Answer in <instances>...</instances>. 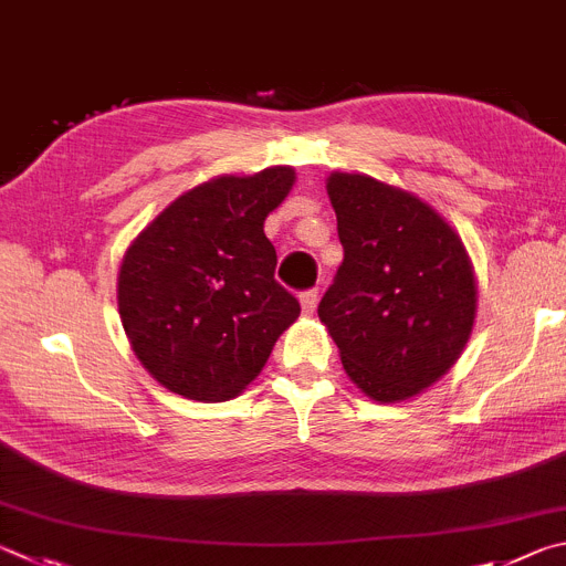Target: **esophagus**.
<instances>
[{
	"mask_svg": "<svg viewBox=\"0 0 566 566\" xmlns=\"http://www.w3.org/2000/svg\"><path fill=\"white\" fill-rule=\"evenodd\" d=\"M300 302H302V312H304V314H314L316 302H318V292H316V290L302 292V294H300Z\"/></svg>",
	"mask_w": 566,
	"mask_h": 566,
	"instance_id": "esophagus-1",
	"label": "esophagus"
}]
</instances>
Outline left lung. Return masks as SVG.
<instances>
[{"mask_svg":"<svg viewBox=\"0 0 566 566\" xmlns=\"http://www.w3.org/2000/svg\"><path fill=\"white\" fill-rule=\"evenodd\" d=\"M344 262L318 302L352 381L394 403L458 361L478 286L455 230L416 195L358 172L326 180Z\"/></svg>","mask_w":566,"mask_h":566,"instance_id":"8db88e82","label":"left lung"}]
</instances>
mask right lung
<instances>
[{"instance_id": "add662e5", "label": "right lung", "mask_w": 566, "mask_h": 566, "mask_svg": "<svg viewBox=\"0 0 566 566\" xmlns=\"http://www.w3.org/2000/svg\"><path fill=\"white\" fill-rule=\"evenodd\" d=\"M294 185L290 166L222 176L170 202L123 254L118 314L158 384L202 403L240 396L300 316L274 280L264 220Z\"/></svg>"}]
</instances>
